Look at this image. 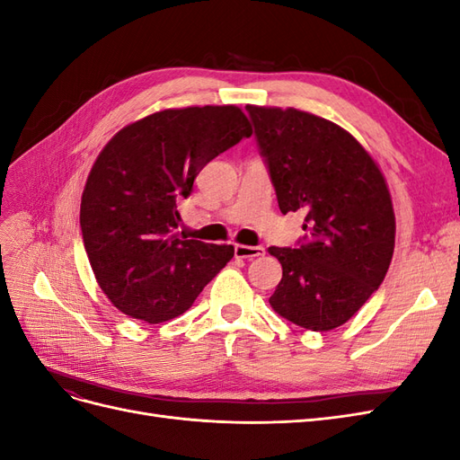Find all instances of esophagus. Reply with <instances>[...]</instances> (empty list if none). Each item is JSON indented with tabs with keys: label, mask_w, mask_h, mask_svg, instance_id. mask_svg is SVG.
Wrapping results in <instances>:
<instances>
[{
	"label": "esophagus",
	"mask_w": 460,
	"mask_h": 460,
	"mask_svg": "<svg viewBox=\"0 0 460 460\" xmlns=\"http://www.w3.org/2000/svg\"><path fill=\"white\" fill-rule=\"evenodd\" d=\"M234 253L238 259H255L264 255V249L261 245H242V243H235L234 245Z\"/></svg>",
	"instance_id": "esophagus-1"
}]
</instances>
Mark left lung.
<instances>
[{"instance_id":"1","label":"left lung","mask_w":460,"mask_h":460,"mask_svg":"<svg viewBox=\"0 0 460 460\" xmlns=\"http://www.w3.org/2000/svg\"><path fill=\"white\" fill-rule=\"evenodd\" d=\"M278 207L305 211L297 249L270 247L282 280L269 303L313 332L345 324L384 282L395 247L385 178L355 137L323 117L247 105Z\"/></svg>"}]
</instances>
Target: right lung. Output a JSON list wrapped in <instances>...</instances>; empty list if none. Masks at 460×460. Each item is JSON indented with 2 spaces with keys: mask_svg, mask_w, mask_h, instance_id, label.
<instances>
[{
  "mask_svg": "<svg viewBox=\"0 0 460 460\" xmlns=\"http://www.w3.org/2000/svg\"><path fill=\"white\" fill-rule=\"evenodd\" d=\"M252 134L235 105L164 109L102 149L82 193L80 228L95 280L120 313L149 324L171 320L226 267L232 245L178 238L176 203L208 161Z\"/></svg>",
  "mask_w": 460,
  "mask_h": 460,
  "instance_id": "add662e5",
  "label": "right lung"
}]
</instances>
